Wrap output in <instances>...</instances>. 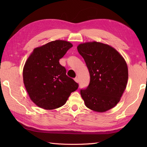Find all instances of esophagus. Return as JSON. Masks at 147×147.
Here are the masks:
<instances>
[{"label":"esophagus","instance_id":"obj_1","mask_svg":"<svg viewBox=\"0 0 147 147\" xmlns=\"http://www.w3.org/2000/svg\"><path fill=\"white\" fill-rule=\"evenodd\" d=\"M74 81H75V82H76V83H79V79L78 78H74Z\"/></svg>","mask_w":147,"mask_h":147}]
</instances>
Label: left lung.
<instances>
[{
	"label": "left lung",
	"mask_w": 147,
	"mask_h": 147,
	"mask_svg": "<svg viewBox=\"0 0 147 147\" xmlns=\"http://www.w3.org/2000/svg\"><path fill=\"white\" fill-rule=\"evenodd\" d=\"M78 51L88 69L90 82L80 93L86 107L104 112L119 102L128 80L125 59L111 45L98 42L80 43Z\"/></svg>",
	"instance_id": "left-lung-1"
}]
</instances>
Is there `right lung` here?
I'll return each instance as SVG.
<instances>
[{"label":"right lung","mask_w":147,"mask_h":147,"mask_svg":"<svg viewBox=\"0 0 147 147\" xmlns=\"http://www.w3.org/2000/svg\"><path fill=\"white\" fill-rule=\"evenodd\" d=\"M72 47L69 42L56 40L35 48L27 59L23 83L31 100L38 107L45 110L61 107L78 88L59 61Z\"/></svg>","instance_id":"add662e5"}]
</instances>
